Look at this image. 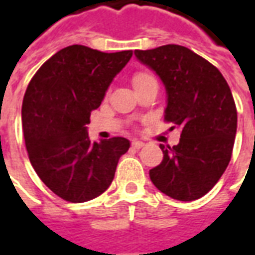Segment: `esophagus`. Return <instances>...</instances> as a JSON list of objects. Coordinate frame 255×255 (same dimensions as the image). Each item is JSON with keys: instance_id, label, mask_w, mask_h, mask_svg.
<instances>
[{"instance_id": "1", "label": "esophagus", "mask_w": 255, "mask_h": 255, "mask_svg": "<svg viewBox=\"0 0 255 255\" xmlns=\"http://www.w3.org/2000/svg\"><path fill=\"white\" fill-rule=\"evenodd\" d=\"M143 142H140V140H132V147H135V149H140V147H143Z\"/></svg>"}]
</instances>
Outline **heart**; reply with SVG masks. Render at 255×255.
Masks as SVG:
<instances>
[{
	"label": "heart",
	"mask_w": 255,
	"mask_h": 255,
	"mask_svg": "<svg viewBox=\"0 0 255 255\" xmlns=\"http://www.w3.org/2000/svg\"><path fill=\"white\" fill-rule=\"evenodd\" d=\"M149 80H155L154 76L149 72H136L133 75L132 78V83H133V87L135 86H139V84L144 83V82H149Z\"/></svg>",
	"instance_id": "1"
}]
</instances>
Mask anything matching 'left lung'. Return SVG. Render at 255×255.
<instances>
[{"instance_id": "1", "label": "left lung", "mask_w": 255, "mask_h": 255, "mask_svg": "<svg viewBox=\"0 0 255 255\" xmlns=\"http://www.w3.org/2000/svg\"><path fill=\"white\" fill-rule=\"evenodd\" d=\"M154 71L166 91L165 122L180 129L173 147L160 144L164 158L150 169V180L177 201L203 197L230 164L238 115L230 86L217 68L180 45L135 50Z\"/></svg>"}]
</instances>
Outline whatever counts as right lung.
Wrapping results in <instances>:
<instances>
[{"label": "right lung", "mask_w": 255, "mask_h": 255, "mask_svg": "<svg viewBox=\"0 0 255 255\" xmlns=\"http://www.w3.org/2000/svg\"><path fill=\"white\" fill-rule=\"evenodd\" d=\"M131 57L132 50L64 47L38 69L25 90L21 124L31 165L68 202H86L106 191L119 158L129 149V140L122 136L91 142L86 126Z\"/></svg>", "instance_id": "add662e5"}]
</instances>
